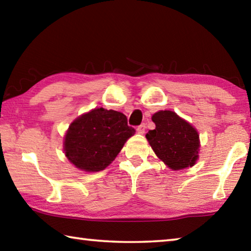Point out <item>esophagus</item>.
Segmentation results:
<instances>
[{
    "mask_svg": "<svg viewBox=\"0 0 251 251\" xmlns=\"http://www.w3.org/2000/svg\"><path fill=\"white\" fill-rule=\"evenodd\" d=\"M145 130H146V125H145V124H142V125H139V126L137 127V133H138V134L143 135L144 133H145Z\"/></svg>",
    "mask_w": 251,
    "mask_h": 251,
    "instance_id": "obj_1",
    "label": "esophagus"
}]
</instances>
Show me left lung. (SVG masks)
<instances>
[{"label": "left lung", "mask_w": 251, "mask_h": 251, "mask_svg": "<svg viewBox=\"0 0 251 251\" xmlns=\"http://www.w3.org/2000/svg\"><path fill=\"white\" fill-rule=\"evenodd\" d=\"M151 121L156 127L146 138L156 156L173 171L194 166L201 147L197 129L173 110H159Z\"/></svg>", "instance_id": "1"}]
</instances>
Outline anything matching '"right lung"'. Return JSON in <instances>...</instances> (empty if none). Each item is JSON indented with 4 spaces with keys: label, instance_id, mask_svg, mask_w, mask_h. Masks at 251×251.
Returning <instances> with one entry per match:
<instances>
[{
    "label": "right lung",
    "instance_id": "right-lung-1",
    "mask_svg": "<svg viewBox=\"0 0 251 251\" xmlns=\"http://www.w3.org/2000/svg\"><path fill=\"white\" fill-rule=\"evenodd\" d=\"M135 134L121 112L103 107L84 113L71 123L63 143L65 156L76 168L97 173L116 158Z\"/></svg>",
    "mask_w": 251,
    "mask_h": 251
}]
</instances>
